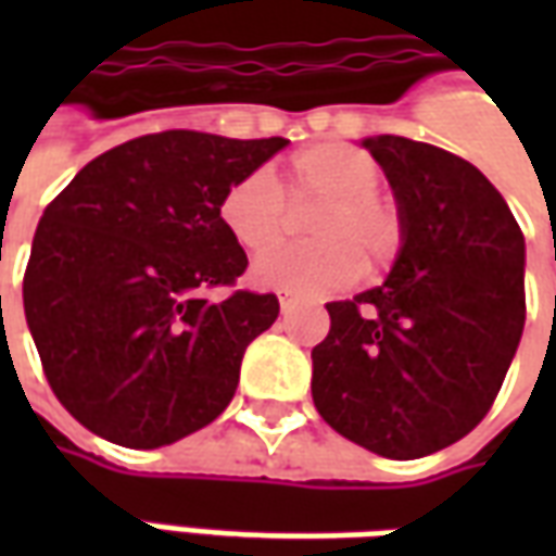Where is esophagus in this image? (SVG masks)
<instances>
[{"label": "esophagus", "mask_w": 556, "mask_h": 556, "mask_svg": "<svg viewBox=\"0 0 556 556\" xmlns=\"http://www.w3.org/2000/svg\"><path fill=\"white\" fill-rule=\"evenodd\" d=\"M279 309L289 315L291 309H298V301H294V298H279Z\"/></svg>", "instance_id": "1"}]
</instances>
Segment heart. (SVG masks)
I'll list each match as a JSON object with an SVG mask.
<instances>
[{
    "mask_svg": "<svg viewBox=\"0 0 556 556\" xmlns=\"http://www.w3.org/2000/svg\"><path fill=\"white\" fill-rule=\"evenodd\" d=\"M384 172L372 154L342 142L301 148L286 163L282 187L267 169H253L219 195V223L243 253L262 255L286 241L294 211L315 205L306 231L315 241L262 258L258 286L294 298H325L361 277L381 274L405 247V219L384 195Z\"/></svg>",
    "mask_w": 556,
    "mask_h": 556,
    "instance_id": "obj_1",
    "label": "heart"
}]
</instances>
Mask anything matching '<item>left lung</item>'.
Here are the masks:
<instances>
[{
	"label": "left lung",
	"instance_id": "left-lung-1",
	"mask_svg": "<svg viewBox=\"0 0 556 556\" xmlns=\"http://www.w3.org/2000/svg\"><path fill=\"white\" fill-rule=\"evenodd\" d=\"M405 219L384 286L327 303L313 402L384 458L462 441L489 414L525 330V235L497 187L458 154L369 137Z\"/></svg>",
	"mask_w": 556,
	"mask_h": 556
}]
</instances>
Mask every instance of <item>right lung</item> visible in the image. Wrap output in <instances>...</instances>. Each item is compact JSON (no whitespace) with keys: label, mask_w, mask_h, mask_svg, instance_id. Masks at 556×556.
<instances>
[{"label":"right lung","mask_w":556,"mask_h":556,"mask_svg":"<svg viewBox=\"0 0 556 556\" xmlns=\"http://www.w3.org/2000/svg\"><path fill=\"white\" fill-rule=\"evenodd\" d=\"M289 139L148 134L103 151L43 211L23 306L55 399L130 450L166 446L226 410L277 294L235 289L247 253L219 195ZM211 288H229L207 302Z\"/></svg>","instance_id":"right-lung-1"}]
</instances>
